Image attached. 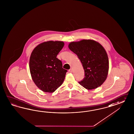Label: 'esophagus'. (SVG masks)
Returning <instances> with one entry per match:
<instances>
[{"label":"esophagus","mask_w":134,"mask_h":134,"mask_svg":"<svg viewBox=\"0 0 134 134\" xmlns=\"http://www.w3.org/2000/svg\"><path fill=\"white\" fill-rule=\"evenodd\" d=\"M69 71L70 73H72V72H73V69H72V68L69 69Z\"/></svg>","instance_id":"obj_1"}]
</instances>
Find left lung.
Returning <instances> with one entry per match:
<instances>
[{
    "label": "left lung",
    "mask_w": 134,
    "mask_h": 134,
    "mask_svg": "<svg viewBox=\"0 0 134 134\" xmlns=\"http://www.w3.org/2000/svg\"><path fill=\"white\" fill-rule=\"evenodd\" d=\"M69 48L77 55L85 70V77L79 83L87 89L101 86L109 71V59L105 49L99 43L82 40L69 44Z\"/></svg>",
    "instance_id": "left-lung-1"
}]
</instances>
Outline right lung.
I'll return each mask as SVG.
<instances>
[{
  "label": "right lung",
  "instance_id": "obj_1",
  "mask_svg": "<svg viewBox=\"0 0 134 134\" xmlns=\"http://www.w3.org/2000/svg\"><path fill=\"white\" fill-rule=\"evenodd\" d=\"M64 45L61 41H48L37 46L31 53L30 74L37 86L44 92H54L65 79L67 70L57 57Z\"/></svg>",
  "mask_w": 134,
  "mask_h": 134
}]
</instances>
